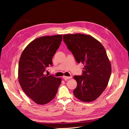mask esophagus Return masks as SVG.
<instances>
[{
  "instance_id": "1",
  "label": "esophagus",
  "mask_w": 129,
  "mask_h": 129,
  "mask_svg": "<svg viewBox=\"0 0 129 129\" xmlns=\"http://www.w3.org/2000/svg\"><path fill=\"white\" fill-rule=\"evenodd\" d=\"M63 79H64V80H67V79H71V78H72V77L71 76H70V77H68V76H64L63 77Z\"/></svg>"
}]
</instances>
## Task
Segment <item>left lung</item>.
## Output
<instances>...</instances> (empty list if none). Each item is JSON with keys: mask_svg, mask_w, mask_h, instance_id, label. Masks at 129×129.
Returning <instances> with one entry per match:
<instances>
[{"mask_svg": "<svg viewBox=\"0 0 129 129\" xmlns=\"http://www.w3.org/2000/svg\"><path fill=\"white\" fill-rule=\"evenodd\" d=\"M63 41L76 62L85 65L82 75L74 76L77 83L74 96L84 102L96 100L106 89L111 73L103 45L92 37L80 33L64 35Z\"/></svg>", "mask_w": 129, "mask_h": 129, "instance_id": "left-lung-1", "label": "left lung"}]
</instances>
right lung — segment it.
I'll return each mask as SVG.
<instances>
[{"label": "right lung", "instance_id": "1", "mask_svg": "<svg viewBox=\"0 0 129 129\" xmlns=\"http://www.w3.org/2000/svg\"><path fill=\"white\" fill-rule=\"evenodd\" d=\"M62 41V35L44 36L29 43L20 57L18 78L25 93L39 105L49 103L55 97L61 78L45 75Z\"/></svg>", "mask_w": 129, "mask_h": 129}]
</instances>
